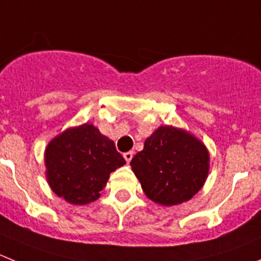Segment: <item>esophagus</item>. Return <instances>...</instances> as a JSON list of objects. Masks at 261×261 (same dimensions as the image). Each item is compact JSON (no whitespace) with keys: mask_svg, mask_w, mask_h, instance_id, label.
Returning a JSON list of instances; mask_svg holds the SVG:
<instances>
[{"mask_svg":"<svg viewBox=\"0 0 261 261\" xmlns=\"http://www.w3.org/2000/svg\"><path fill=\"white\" fill-rule=\"evenodd\" d=\"M124 159H125V161L126 163H130V160H132V158H133V151H128V152H125L124 153Z\"/></svg>","mask_w":261,"mask_h":261,"instance_id":"34e87169","label":"esophagus"}]
</instances>
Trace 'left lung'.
I'll use <instances>...</instances> for the list:
<instances>
[{"label":"left lung","instance_id":"1","mask_svg":"<svg viewBox=\"0 0 261 261\" xmlns=\"http://www.w3.org/2000/svg\"><path fill=\"white\" fill-rule=\"evenodd\" d=\"M209 152L185 129L159 126L130 161L143 192L164 206L192 198L209 174Z\"/></svg>","mask_w":261,"mask_h":261}]
</instances>
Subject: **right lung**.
Listing matches in <instances>:
<instances>
[{"label": "right lung", "instance_id": "obj_1", "mask_svg": "<svg viewBox=\"0 0 261 261\" xmlns=\"http://www.w3.org/2000/svg\"><path fill=\"white\" fill-rule=\"evenodd\" d=\"M49 187L73 205H87L100 197L110 173L125 164L114 141L92 124L74 126L55 137L44 151Z\"/></svg>", "mask_w": 261, "mask_h": 261}]
</instances>
